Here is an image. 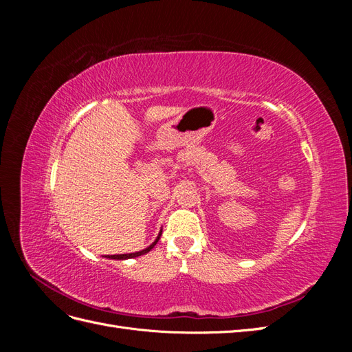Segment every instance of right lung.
<instances>
[{"instance_id":"right-lung-1","label":"right lung","mask_w":352,"mask_h":352,"mask_svg":"<svg viewBox=\"0 0 352 352\" xmlns=\"http://www.w3.org/2000/svg\"><path fill=\"white\" fill-rule=\"evenodd\" d=\"M160 236H162V232L158 233V236H157V239L150 245V247H146L145 250H142V251H138V252H131V254H117V255H107V258H111V260H127V258H135V257H140V255H144V254H146V252H150L153 248H154V245L158 242V239H160Z\"/></svg>"}]
</instances>
